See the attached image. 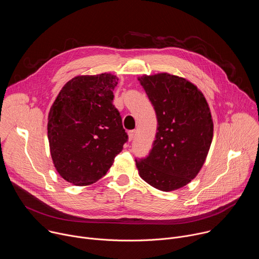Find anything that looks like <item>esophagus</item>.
I'll return each instance as SVG.
<instances>
[{
  "label": "esophagus",
  "instance_id": "1",
  "mask_svg": "<svg viewBox=\"0 0 259 259\" xmlns=\"http://www.w3.org/2000/svg\"><path fill=\"white\" fill-rule=\"evenodd\" d=\"M135 133H136V131H135V130H131V131H129V132H128V136H129V140H130V141L134 139V137H135Z\"/></svg>",
  "mask_w": 259,
  "mask_h": 259
}]
</instances>
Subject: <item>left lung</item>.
<instances>
[{"mask_svg": "<svg viewBox=\"0 0 259 259\" xmlns=\"http://www.w3.org/2000/svg\"><path fill=\"white\" fill-rule=\"evenodd\" d=\"M154 105L158 132L146 158L135 160L139 176L163 192L194 179L207 158L213 121L203 93L190 81L167 72L138 78Z\"/></svg>", "mask_w": 259, "mask_h": 259, "instance_id": "left-lung-1", "label": "left lung"}]
</instances>
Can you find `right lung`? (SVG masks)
<instances>
[{
    "label": "right lung",
    "instance_id": "add662e5",
    "mask_svg": "<svg viewBox=\"0 0 259 259\" xmlns=\"http://www.w3.org/2000/svg\"><path fill=\"white\" fill-rule=\"evenodd\" d=\"M118 81L107 72L72 78L50 108L51 158L59 175L75 186H89L104 176L128 140L113 104Z\"/></svg>",
    "mask_w": 259,
    "mask_h": 259
}]
</instances>
